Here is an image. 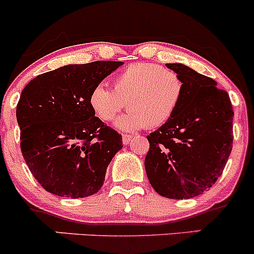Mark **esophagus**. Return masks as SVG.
<instances>
[{"label": "esophagus", "mask_w": 254, "mask_h": 254, "mask_svg": "<svg viewBox=\"0 0 254 254\" xmlns=\"http://www.w3.org/2000/svg\"><path fill=\"white\" fill-rule=\"evenodd\" d=\"M130 140H132V135H129V134H124V135H122V142H124L125 145H127L128 143L130 142Z\"/></svg>", "instance_id": "esophagus-1"}]
</instances>
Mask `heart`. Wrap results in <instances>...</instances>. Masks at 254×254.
Returning <instances> with one entry per match:
<instances>
[{"label": "heart", "instance_id": "obj_1", "mask_svg": "<svg viewBox=\"0 0 254 254\" xmlns=\"http://www.w3.org/2000/svg\"><path fill=\"white\" fill-rule=\"evenodd\" d=\"M184 82L176 72L156 64H129L112 80V89L95 85L89 94V105L104 122H111L126 104L129 110L117 120L120 129L163 126L179 108Z\"/></svg>", "mask_w": 254, "mask_h": 254}]
</instances>
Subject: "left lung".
<instances>
[{"label": "left lung", "mask_w": 254, "mask_h": 254, "mask_svg": "<svg viewBox=\"0 0 254 254\" xmlns=\"http://www.w3.org/2000/svg\"><path fill=\"white\" fill-rule=\"evenodd\" d=\"M181 77L184 94L174 116L148 135L145 171L160 195L190 199L221 176L232 149L230 96L216 82L182 64H166Z\"/></svg>", "instance_id": "obj_1"}]
</instances>
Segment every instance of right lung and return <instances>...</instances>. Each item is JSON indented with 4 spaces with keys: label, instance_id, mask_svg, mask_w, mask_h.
<instances>
[{
    "label": "right lung",
    "instance_id": "1",
    "mask_svg": "<svg viewBox=\"0 0 254 254\" xmlns=\"http://www.w3.org/2000/svg\"><path fill=\"white\" fill-rule=\"evenodd\" d=\"M122 64H68L38 75L23 89L17 105L20 149L48 192L83 198L103 187L109 164L122 149V135L95 116L89 94Z\"/></svg>",
    "mask_w": 254,
    "mask_h": 254
}]
</instances>
